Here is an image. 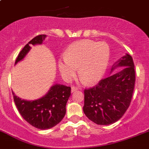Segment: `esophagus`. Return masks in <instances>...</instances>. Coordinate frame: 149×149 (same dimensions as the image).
<instances>
[{
	"label": "esophagus",
	"instance_id": "obj_1",
	"mask_svg": "<svg viewBox=\"0 0 149 149\" xmlns=\"http://www.w3.org/2000/svg\"><path fill=\"white\" fill-rule=\"evenodd\" d=\"M78 88H76V87H72L71 88V92L73 93L75 92V91H76L78 90Z\"/></svg>",
	"mask_w": 149,
	"mask_h": 149
}]
</instances>
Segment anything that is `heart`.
<instances>
[{
  "mask_svg": "<svg viewBox=\"0 0 149 149\" xmlns=\"http://www.w3.org/2000/svg\"><path fill=\"white\" fill-rule=\"evenodd\" d=\"M109 55V48L105 42L82 40L67 48L64 57L58 59V66L66 81L74 78L79 68L80 79L86 85H95L107 72Z\"/></svg>",
  "mask_w": 149,
  "mask_h": 149,
  "instance_id": "1",
  "label": "heart"
}]
</instances>
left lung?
Returning <instances> with one entry per match:
<instances>
[{"mask_svg":"<svg viewBox=\"0 0 149 149\" xmlns=\"http://www.w3.org/2000/svg\"><path fill=\"white\" fill-rule=\"evenodd\" d=\"M122 68L115 73L114 69ZM110 75L96 86L85 89L83 112L91 121L100 125H109L121 118L131 101L135 85L133 58L128 54L116 61Z\"/></svg>","mask_w":149,"mask_h":149,"instance_id":"left-lung-1","label":"left lung"}]
</instances>
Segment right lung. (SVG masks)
Returning a JSON list of instances; mask_svg holds the SVG:
<instances>
[{
	"label": "right lung",
	"mask_w": 149,
	"mask_h": 149,
	"mask_svg": "<svg viewBox=\"0 0 149 149\" xmlns=\"http://www.w3.org/2000/svg\"><path fill=\"white\" fill-rule=\"evenodd\" d=\"M46 35L42 34L33 38L18 55L15 65L25 58L31 46L41 45ZM70 87L60 84L51 86L44 96L33 100L19 97L12 91L15 104L21 116L27 122L40 130L50 129L61 122L66 114V105L70 96Z\"/></svg>",
	"instance_id": "obj_1"
}]
</instances>
